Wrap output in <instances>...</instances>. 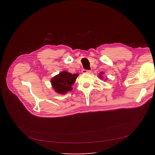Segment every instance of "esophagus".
I'll return each mask as SVG.
<instances>
[{"label":"esophagus","mask_w":155,"mask_h":155,"mask_svg":"<svg viewBox=\"0 0 155 155\" xmlns=\"http://www.w3.org/2000/svg\"><path fill=\"white\" fill-rule=\"evenodd\" d=\"M91 71H89V70H85V69H83V70H82V71H81V72H82V74H90V73H91Z\"/></svg>","instance_id":"obj_1"}]
</instances>
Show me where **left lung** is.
<instances>
[{"mask_svg": "<svg viewBox=\"0 0 155 155\" xmlns=\"http://www.w3.org/2000/svg\"><path fill=\"white\" fill-rule=\"evenodd\" d=\"M103 74H104V73L101 72H100V74H99V75H98V77H99L100 79H103V76H102ZM105 78H106V79H107V77H106Z\"/></svg>", "mask_w": 155, "mask_h": 155, "instance_id": "obj_1", "label": "left lung"}]
</instances>
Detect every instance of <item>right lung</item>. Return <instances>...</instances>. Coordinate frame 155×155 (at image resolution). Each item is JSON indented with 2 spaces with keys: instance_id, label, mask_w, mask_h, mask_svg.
Masks as SVG:
<instances>
[{
  "instance_id": "obj_1",
  "label": "right lung",
  "mask_w": 155,
  "mask_h": 155,
  "mask_svg": "<svg viewBox=\"0 0 155 155\" xmlns=\"http://www.w3.org/2000/svg\"><path fill=\"white\" fill-rule=\"evenodd\" d=\"M78 74H72L67 71H62L53 77L51 80V84L54 91L58 94H64L72 90V86L75 82Z\"/></svg>"
}]
</instances>
